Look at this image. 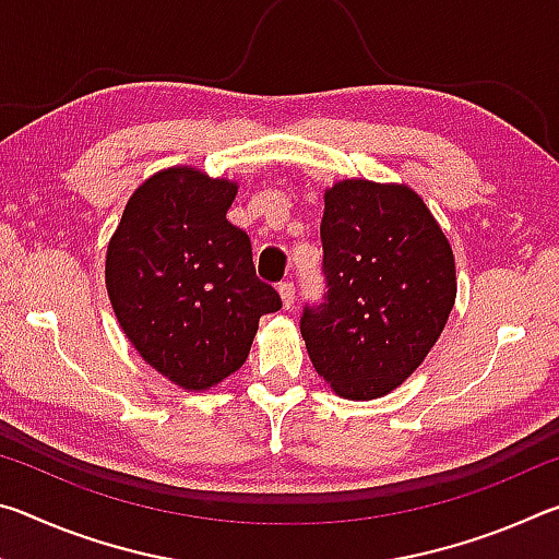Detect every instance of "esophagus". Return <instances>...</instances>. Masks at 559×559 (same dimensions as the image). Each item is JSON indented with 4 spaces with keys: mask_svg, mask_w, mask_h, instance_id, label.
<instances>
[{
    "mask_svg": "<svg viewBox=\"0 0 559 559\" xmlns=\"http://www.w3.org/2000/svg\"><path fill=\"white\" fill-rule=\"evenodd\" d=\"M278 293H281L283 308H290L293 300H296V286H293L290 281H283V283H278Z\"/></svg>",
    "mask_w": 559,
    "mask_h": 559,
    "instance_id": "34e87169",
    "label": "esophagus"
}]
</instances>
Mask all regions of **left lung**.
I'll return each instance as SVG.
<instances>
[{"instance_id":"8db88e82","label":"left lung","mask_w":559,"mask_h":559,"mask_svg":"<svg viewBox=\"0 0 559 559\" xmlns=\"http://www.w3.org/2000/svg\"><path fill=\"white\" fill-rule=\"evenodd\" d=\"M325 302L300 335L345 400H377L424 362L456 300V263L429 206L406 185L343 179L325 192Z\"/></svg>"}]
</instances>
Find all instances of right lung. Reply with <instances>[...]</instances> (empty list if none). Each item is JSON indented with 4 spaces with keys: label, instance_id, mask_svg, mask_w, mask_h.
Returning <instances> with one entry per match:
<instances>
[{
    "label": "right lung",
    "instance_id": "1",
    "mask_svg": "<svg viewBox=\"0 0 559 559\" xmlns=\"http://www.w3.org/2000/svg\"><path fill=\"white\" fill-rule=\"evenodd\" d=\"M236 189L194 167H167L132 192L108 243L106 288L122 333L189 392L239 370L259 318L281 308L257 276L249 236L226 219Z\"/></svg>",
    "mask_w": 559,
    "mask_h": 559
}]
</instances>
